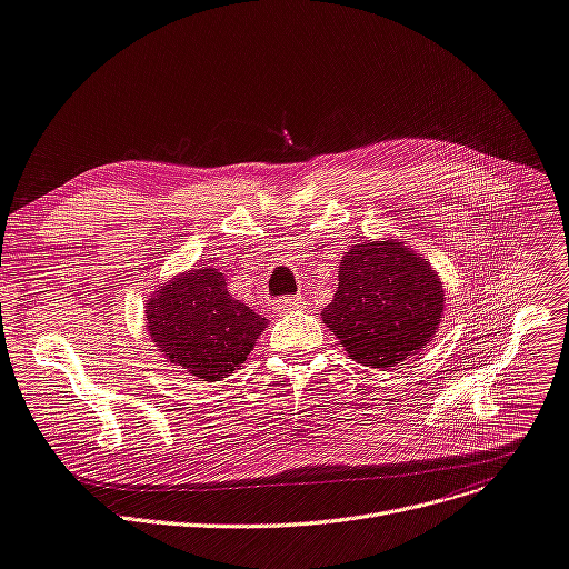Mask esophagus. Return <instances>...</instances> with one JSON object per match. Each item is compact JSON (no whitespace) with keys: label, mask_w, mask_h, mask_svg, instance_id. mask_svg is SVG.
I'll return each instance as SVG.
<instances>
[{"label":"esophagus","mask_w":569,"mask_h":569,"mask_svg":"<svg viewBox=\"0 0 569 569\" xmlns=\"http://www.w3.org/2000/svg\"><path fill=\"white\" fill-rule=\"evenodd\" d=\"M305 307L302 298H283L274 305V311L277 313H292V311H300Z\"/></svg>","instance_id":"obj_1"}]
</instances>
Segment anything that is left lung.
Instances as JSON below:
<instances>
[{
	"label": "left lung",
	"instance_id": "left-lung-1",
	"mask_svg": "<svg viewBox=\"0 0 569 569\" xmlns=\"http://www.w3.org/2000/svg\"><path fill=\"white\" fill-rule=\"evenodd\" d=\"M443 302L421 253L400 239H369L341 258L335 298L320 316L356 362L390 369L432 341Z\"/></svg>",
	"mask_w": 569,
	"mask_h": 569
}]
</instances>
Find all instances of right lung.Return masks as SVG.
Returning <instances> with one entry per match:
<instances>
[{"mask_svg":"<svg viewBox=\"0 0 569 569\" xmlns=\"http://www.w3.org/2000/svg\"><path fill=\"white\" fill-rule=\"evenodd\" d=\"M146 328L167 362L220 381L249 358L267 318L234 300L216 267H192L148 298Z\"/></svg>","mask_w":569,"mask_h":569,"instance_id":"right-lung-1","label":"right lung"}]
</instances>
